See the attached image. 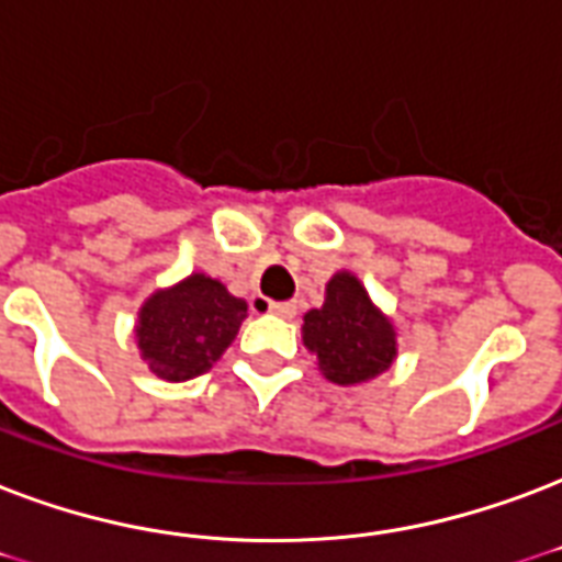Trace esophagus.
<instances>
[{"instance_id":"34e87169","label":"esophagus","mask_w":562,"mask_h":562,"mask_svg":"<svg viewBox=\"0 0 562 562\" xmlns=\"http://www.w3.org/2000/svg\"><path fill=\"white\" fill-rule=\"evenodd\" d=\"M268 310H271L273 315H280V318H294V315H297V303H271Z\"/></svg>"}]
</instances>
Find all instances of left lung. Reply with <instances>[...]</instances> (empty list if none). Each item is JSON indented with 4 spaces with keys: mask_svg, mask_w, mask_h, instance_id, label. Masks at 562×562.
Returning <instances> with one entry per match:
<instances>
[{
    "mask_svg": "<svg viewBox=\"0 0 562 562\" xmlns=\"http://www.w3.org/2000/svg\"><path fill=\"white\" fill-rule=\"evenodd\" d=\"M303 345L318 357L321 374L338 385L368 383L389 371L397 357L392 321L350 271H338L327 282L324 306L303 315Z\"/></svg>",
    "mask_w": 562,
    "mask_h": 562,
    "instance_id": "8db88e82",
    "label": "left lung"
}]
</instances>
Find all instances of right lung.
Listing matches in <instances>:
<instances>
[{"label":"right lung","mask_w":562,"mask_h":562,"mask_svg":"<svg viewBox=\"0 0 562 562\" xmlns=\"http://www.w3.org/2000/svg\"><path fill=\"white\" fill-rule=\"evenodd\" d=\"M244 318L247 303L233 297L224 282L191 273L140 306L135 338L153 374L182 383L205 374L224 357Z\"/></svg>","instance_id":"obj_1"}]
</instances>
